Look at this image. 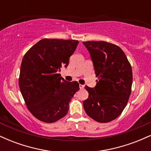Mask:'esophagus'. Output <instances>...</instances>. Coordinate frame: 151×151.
Instances as JSON below:
<instances>
[{
    "label": "esophagus",
    "mask_w": 151,
    "mask_h": 151,
    "mask_svg": "<svg viewBox=\"0 0 151 151\" xmlns=\"http://www.w3.org/2000/svg\"><path fill=\"white\" fill-rule=\"evenodd\" d=\"M79 88L81 89H83L84 88V85H82V84H79Z\"/></svg>",
    "instance_id": "obj_1"
}]
</instances>
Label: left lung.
Returning a JSON list of instances; mask_svg holds the SVG:
<instances>
[{"label": "left lung", "mask_w": 151, "mask_h": 151, "mask_svg": "<svg viewBox=\"0 0 151 151\" xmlns=\"http://www.w3.org/2000/svg\"><path fill=\"white\" fill-rule=\"evenodd\" d=\"M94 67L96 85L86 86L89 97L83 102L86 114L94 121L107 123L116 119L127 104L133 73L125 53L119 46L104 41L83 42Z\"/></svg>", "instance_id": "1"}]
</instances>
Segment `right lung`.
<instances>
[{"label": "right lung", "instance_id": "1", "mask_svg": "<svg viewBox=\"0 0 151 151\" xmlns=\"http://www.w3.org/2000/svg\"><path fill=\"white\" fill-rule=\"evenodd\" d=\"M78 43L75 40L45 38L24 55L19 86L27 108L38 120L53 123L67 115L79 84L65 80L58 72L68 66Z\"/></svg>", "mask_w": 151, "mask_h": 151}]
</instances>
